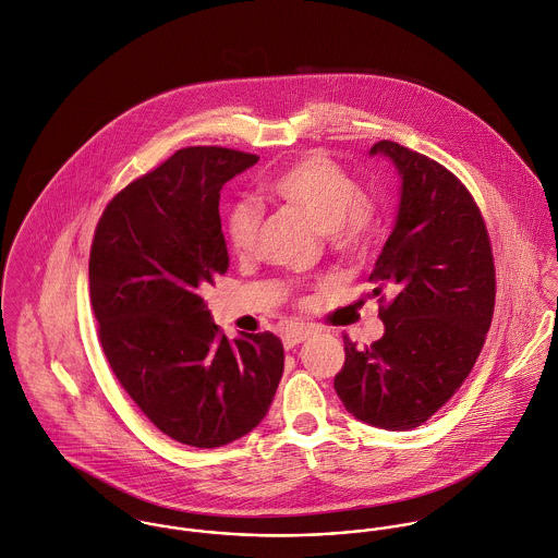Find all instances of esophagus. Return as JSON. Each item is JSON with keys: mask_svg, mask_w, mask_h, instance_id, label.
Returning <instances> with one entry per match:
<instances>
[{"mask_svg": "<svg viewBox=\"0 0 558 558\" xmlns=\"http://www.w3.org/2000/svg\"><path fill=\"white\" fill-rule=\"evenodd\" d=\"M308 336H311V330L300 328V326H293V328H287V330L282 332V342H284L287 349H293L295 344L304 342Z\"/></svg>", "mask_w": 558, "mask_h": 558, "instance_id": "34e87169", "label": "esophagus"}]
</instances>
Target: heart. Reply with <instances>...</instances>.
<instances>
[{
  "label": "heart",
  "instance_id": "obj_1",
  "mask_svg": "<svg viewBox=\"0 0 558 558\" xmlns=\"http://www.w3.org/2000/svg\"><path fill=\"white\" fill-rule=\"evenodd\" d=\"M265 190L304 211L322 232H326L338 252L355 254L364 247L373 228V207L362 198V190L351 174L322 153H311L280 172ZM260 209L254 203L239 201L228 209L226 236L236 254H247L256 245Z\"/></svg>",
  "mask_w": 558,
  "mask_h": 558
}]
</instances>
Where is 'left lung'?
I'll return each mask as SVG.
<instances>
[{
  "label": "left lung",
  "mask_w": 558,
  "mask_h": 558,
  "mask_svg": "<svg viewBox=\"0 0 558 558\" xmlns=\"http://www.w3.org/2000/svg\"><path fill=\"white\" fill-rule=\"evenodd\" d=\"M401 177L392 232L368 276L384 336L344 338L336 395L357 421L410 432L429 421L472 371L494 315L496 274L487 228L459 179L397 142L373 144ZM384 302V298L379 300Z\"/></svg>",
  "instance_id": "obj_1"
}]
</instances>
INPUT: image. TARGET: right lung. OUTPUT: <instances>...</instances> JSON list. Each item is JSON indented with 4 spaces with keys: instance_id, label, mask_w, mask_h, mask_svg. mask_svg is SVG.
Listing matches in <instances>:
<instances>
[{
    "instance_id": "right-lung-1",
    "label": "right lung",
    "mask_w": 558,
    "mask_h": 558,
    "mask_svg": "<svg viewBox=\"0 0 558 558\" xmlns=\"http://www.w3.org/2000/svg\"><path fill=\"white\" fill-rule=\"evenodd\" d=\"M256 161L222 146L181 148L126 185L95 230L88 274L104 353L146 418L181 445L250 434L284 371L278 336L228 340L201 295L228 269L223 183Z\"/></svg>"
}]
</instances>
